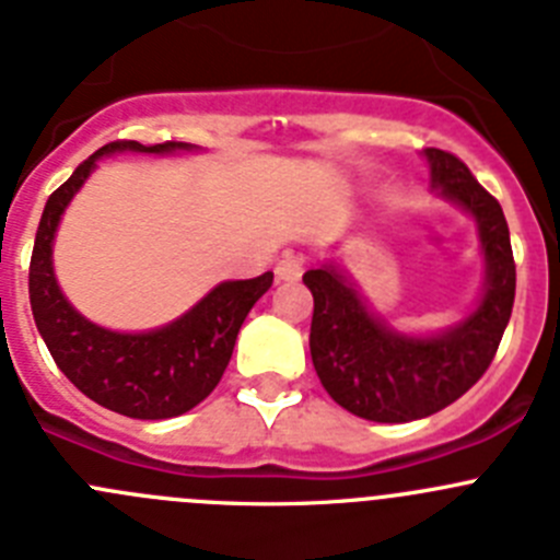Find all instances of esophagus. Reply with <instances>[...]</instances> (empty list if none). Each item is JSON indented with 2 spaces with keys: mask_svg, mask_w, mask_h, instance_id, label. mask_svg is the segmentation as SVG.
Returning <instances> with one entry per match:
<instances>
[{
  "mask_svg": "<svg viewBox=\"0 0 560 560\" xmlns=\"http://www.w3.org/2000/svg\"><path fill=\"white\" fill-rule=\"evenodd\" d=\"M275 275L277 280H283V283H296V280L302 277V258H296V255H285V258L275 266Z\"/></svg>",
  "mask_w": 560,
  "mask_h": 560,
  "instance_id": "esophagus-1",
  "label": "esophagus"
}]
</instances>
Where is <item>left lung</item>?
Instances as JSON below:
<instances>
[{
	"label": "left lung",
	"instance_id": "left-lung-1",
	"mask_svg": "<svg viewBox=\"0 0 560 560\" xmlns=\"http://www.w3.org/2000/svg\"><path fill=\"white\" fill-rule=\"evenodd\" d=\"M430 191L478 228L483 289L464 319L435 332H402L377 316L336 260L302 275L314 294L311 358L325 392L369 422H413L464 397L483 377L505 332L516 266L502 208L469 168L444 150H424Z\"/></svg>",
	"mask_w": 560,
	"mask_h": 560
}]
</instances>
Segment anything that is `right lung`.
Segmentation results:
<instances>
[{
    "label": "right lung",
    "mask_w": 560,
    "mask_h": 560,
    "mask_svg": "<svg viewBox=\"0 0 560 560\" xmlns=\"http://www.w3.org/2000/svg\"><path fill=\"white\" fill-rule=\"evenodd\" d=\"M116 152L174 155L197 152L194 143L113 141L74 168L63 186L46 199L30 260V305L35 327L60 372L102 408L130 419H172L202 402L222 381L235 338L255 302L271 289L275 275L224 280L197 305L168 325L141 332L102 327L66 300L55 277V235L71 199L94 174L96 161Z\"/></svg>",
    "instance_id": "add662e5"
}]
</instances>
